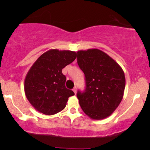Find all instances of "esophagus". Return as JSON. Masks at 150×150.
I'll use <instances>...</instances> for the list:
<instances>
[{
    "instance_id": "1",
    "label": "esophagus",
    "mask_w": 150,
    "mask_h": 150,
    "mask_svg": "<svg viewBox=\"0 0 150 150\" xmlns=\"http://www.w3.org/2000/svg\"><path fill=\"white\" fill-rule=\"evenodd\" d=\"M73 91L74 92L75 94H76V87H75L74 88V89H73Z\"/></svg>"
}]
</instances>
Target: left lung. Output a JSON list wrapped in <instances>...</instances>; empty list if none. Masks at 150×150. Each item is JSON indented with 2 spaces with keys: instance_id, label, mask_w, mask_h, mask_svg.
I'll return each mask as SVG.
<instances>
[{
  "instance_id": "obj_1",
  "label": "left lung",
  "mask_w": 150,
  "mask_h": 150,
  "mask_svg": "<svg viewBox=\"0 0 150 150\" xmlns=\"http://www.w3.org/2000/svg\"><path fill=\"white\" fill-rule=\"evenodd\" d=\"M77 62L85 76L86 88L77 98L83 112L92 120H103L113 112L124 97V72L114 59L99 49L77 52Z\"/></svg>"
}]
</instances>
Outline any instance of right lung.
<instances>
[{
  "label": "right lung",
  "mask_w": 150,
  "mask_h": 150,
  "mask_svg": "<svg viewBox=\"0 0 150 150\" xmlns=\"http://www.w3.org/2000/svg\"><path fill=\"white\" fill-rule=\"evenodd\" d=\"M76 54L74 51L50 49L30 67L24 79V92L35 109L46 115L64 109L74 93L65 87L62 69L75 60Z\"/></svg>",
  "instance_id": "right-lung-1"
}]
</instances>
